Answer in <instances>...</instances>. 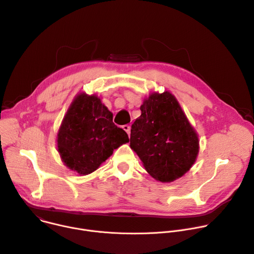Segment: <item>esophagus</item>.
<instances>
[{
  "mask_svg": "<svg viewBox=\"0 0 254 254\" xmlns=\"http://www.w3.org/2000/svg\"><path fill=\"white\" fill-rule=\"evenodd\" d=\"M123 128L127 132V134L129 135V133H130V127L129 126H127V125H125V126H123Z\"/></svg>",
  "mask_w": 254,
  "mask_h": 254,
  "instance_id": "1",
  "label": "esophagus"
}]
</instances>
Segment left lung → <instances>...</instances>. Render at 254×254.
Instances as JSON below:
<instances>
[{
	"instance_id": "obj_1",
	"label": "left lung",
	"mask_w": 254,
	"mask_h": 254,
	"mask_svg": "<svg viewBox=\"0 0 254 254\" xmlns=\"http://www.w3.org/2000/svg\"><path fill=\"white\" fill-rule=\"evenodd\" d=\"M131 126L130 148L156 180L171 182L186 174L198 154V136L176 98L152 93Z\"/></svg>"
}]
</instances>
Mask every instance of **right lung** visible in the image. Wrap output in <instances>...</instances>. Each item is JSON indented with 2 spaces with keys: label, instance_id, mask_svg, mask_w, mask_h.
I'll return each mask as SVG.
<instances>
[{
  "label": "right lung",
  "instance_id": "1",
  "mask_svg": "<svg viewBox=\"0 0 254 254\" xmlns=\"http://www.w3.org/2000/svg\"><path fill=\"white\" fill-rule=\"evenodd\" d=\"M113 114L96 95L80 93L68 107L58 132V151L64 165L80 175L95 171L114 149L128 142L112 122Z\"/></svg>",
  "mask_w": 254,
  "mask_h": 254
}]
</instances>
